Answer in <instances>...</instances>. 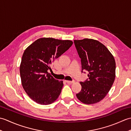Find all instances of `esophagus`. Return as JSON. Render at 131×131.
I'll use <instances>...</instances> for the list:
<instances>
[{
  "label": "esophagus",
  "mask_w": 131,
  "mask_h": 131,
  "mask_svg": "<svg viewBox=\"0 0 131 131\" xmlns=\"http://www.w3.org/2000/svg\"><path fill=\"white\" fill-rule=\"evenodd\" d=\"M65 82L68 84H71V83H73L74 82V81H70V80H65Z\"/></svg>",
  "instance_id": "1"
}]
</instances>
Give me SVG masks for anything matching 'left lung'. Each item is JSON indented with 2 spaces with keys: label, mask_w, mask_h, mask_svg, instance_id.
Instances as JSON below:
<instances>
[{
  "label": "left lung",
  "mask_w": 131,
  "mask_h": 131,
  "mask_svg": "<svg viewBox=\"0 0 131 131\" xmlns=\"http://www.w3.org/2000/svg\"><path fill=\"white\" fill-rule=\"evenodd\" d=\"M81 58L82 73L88 71V79L80 82L82 90L77 98L85 104L100 102L109 92L115 78V61L104 44L92 39L74 40Z\"/></svg>",
  "instance_id": "obj_1"
}]
</instances>
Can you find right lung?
<instances>
[{"label":"right lung","mask_w":131,"mask_h":131,"mask_svg":"<svg viewBox=\"0 0 131 131\" xmlns=\"http://www.w3.org/2000/svg\"><path fill=\"white\" fill-rule=\"evenodd\" d=\"M69 40L52 38L38 39L25 50L19 66L21 83L25 91L33 101L49 105L57 99L63 85L48 71L51 64L72 46Z\"/></svg>","instance_id":"add662e5"}]
</instances>
